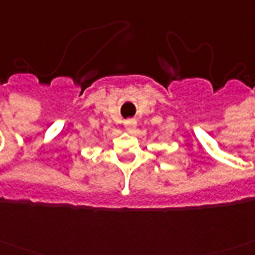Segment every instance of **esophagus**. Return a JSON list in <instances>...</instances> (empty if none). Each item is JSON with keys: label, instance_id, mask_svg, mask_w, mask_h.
Returning a JSON list of instances; mask_svg holds the SVG:
<instances>
[{"label": "esophagus", "instance_id": "1", "mask_svg": "<svg viewBox=\"0 0 255 255\" xmlns=\"http://www.w3.org/2000/svg\"><path fill=\"white\" fill-rule=\"evenodd\" d=\"M124 126H126V129H127L128 132H132L136 128V126H137V120L133 119V118H131V119H126L124 120Z\"/></svg>", "mask_w": 255, "mask_h": 255}]
</instances>
